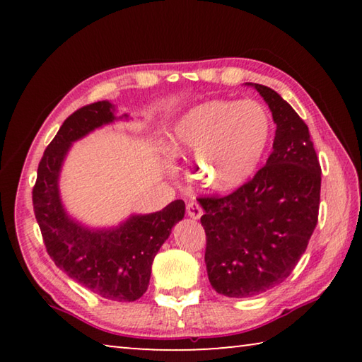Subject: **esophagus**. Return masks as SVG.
<instances>
[{"instance_id":"esophagus-1","label":"esophagus","mask_w":362,"mask_h":362,"mask_svg":"<svg viewBox=\"0 0 362 362\" xmlns=\"http://www.w3.org/2000/svg\"><path fill=\"white\" fill-rule=\"evenodd\" d=\"M187 214L192 218L198 220L201 216H203V209H201V206L196 203V201H192V203L187 204Z\"/></svg>"}]
</instances>
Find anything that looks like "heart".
I'll list each match as a JSON object with an SVG mask.
<instances>
[{
  "instance_id": "b5f03b06",
  "label": "heart",
  "mask_w": 362,
  "mask_h": 362,
  "mask_svg": "<svg viewBox=\"0 0 362 362\" xmlns=\"http://www.w3.org/2000/svg\"><path fill=\"white\" fill-rule=\"evenodd\" d=\"M272 137L267 108L255 100H211L175 122L170 150L194 155V175L204 187L233 189L255 174Z\"/></svg>"
}]
</instances>
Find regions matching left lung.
Returning a JSON list of instances; mask_svg holds the SVG:
<instances>
[{"label": "left lung", "mask_w": 362, "mask_h": 362, "mask_svg": "<svg viewBox=\"0 0 362 362\" xmlns=\"http://www.w3.org/2000/svg\"><path fill=\"white\" fill-rule=\"evenodd\" d=\"M276 124L273 151L254 179L223 198H199L206 268L225 297L259 296L283 283L317 223L321 166L308 126L276 90L246 83Z\"/></svg>", "instance_id": "obj_1"}]
</instances>
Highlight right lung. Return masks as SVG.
<instances>
[{
    "label": "right lung",
    "instance_id": "obj_1",
    "mask_svg": "<svg viewBox=\"0 0 362 362\" xmlns=\"http://www.w3.org/2000/svg\"><path fill=\"white\" fill-rule=\"evenodd\" d=\"M119 119L112 102L76 110L64 121L42 155L33 188V209L47 254L71 279L113 302H134L148 289L151 263L177 222L185 203L175 199L163 211L131 214L115 226L94 228L66 212L59 180L66 155L76 140Z\"/></svg>",
    "mask_w": 362,
    "mask_h": 362
}]
</instances>
